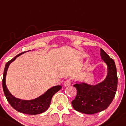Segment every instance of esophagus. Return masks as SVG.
Masks as SVG:
<instances>
[{
	"label": "esophagus",
	"mask_w": 126,
	"mask_h": 126,
	"mask_svg": "<svg viewBox=\"0 0 126 126\" xmlns=\"http://www.w3.org/2000/svg\"><path fill=\"white\" fill-rule=\"evenodd\" d=\"M71 84V81L70 80H66L64 83V85L65 86H70Z\"/></svg>",
	"instance_id": "esophagus-1"
}]
</instances>
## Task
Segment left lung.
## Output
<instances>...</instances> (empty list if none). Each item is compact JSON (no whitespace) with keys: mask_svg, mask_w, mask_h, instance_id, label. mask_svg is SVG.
<instances>
[{"mask_svg":"<svg viewBox=\"0 0 126 126\" xmlns=\"http://www.w3.org/2000/svg\"><path fill=\"white\" fill-rule=\"evenodd\" d=\"M100 55L108 66L106 79L94 85L83 82L74 85L77 94L72 105L75 110L85 114H94L105 110L113 101L117 89L118 77L114 60L102 49Z\"/></svg>","mask_w":126,"mask_h":126,"instance_id":"left-lung-1","label":"left lung"}]
</instances>
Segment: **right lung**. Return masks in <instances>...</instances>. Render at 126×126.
<instances>
[{
	"instance_id": "right-lung-1",
	"label": "right lung",
	"mask_w": 126,
	"mask_h": 126,
	"mask_svg": "<svg viewBox=\"0 0 126 126\" xmlns=\"http://www.w3.org/2000/svg\"><path fill=\"white\" fill-rule=\"evenodd\" d=\"M28 52V51H26ZM26 52H23L18 54L14 57L13 59L10 60L9 62L6 63L4 69L3 80H2V86L5 96L7 99L10 105L15 110L21 113H25L28 115H37L42 113L45 112L46 110L49 107L51 104V100L53 95L55 94L57 92L59 91L62 86L60 85L55 86L47 91H46L41 96L36 98L35 99L31 100H24L16 98L9 92L6 85V76L8 69L9 66L13 61H14L17 57L22 55V54Z\"/></svg>"
}]
</instances>
